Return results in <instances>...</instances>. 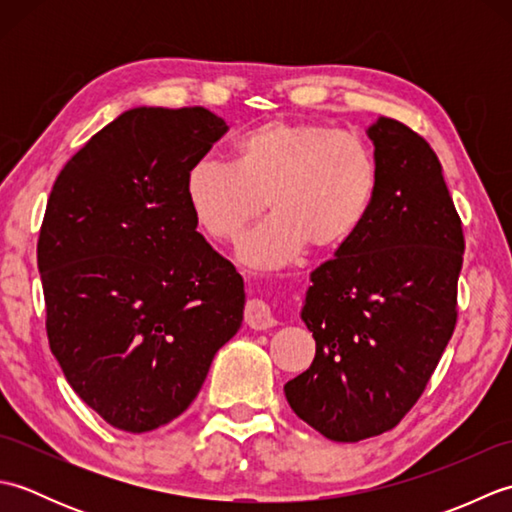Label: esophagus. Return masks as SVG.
Wrapping results in <instances>:
<instances>
[{
    "mask_svg": "<svg viewBox=\"0 0 512 512\" xmlns=\"http://www.w3.org/2000/svg\"><path fill=\"white\" fill-rule=\"evenodd\" d=\"M246 323L253 330H268L275 325L273 310H270L264 299H248L246 301Z\"/></svg>",
    "mask_w": 512,
    "mask_h": 512,
    "instance_id": "esophagus-1",
    "label": "esophagus"
}]
</instances>
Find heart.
Wrapping results in <instances>:
<instances>
[{"label": "heart", "instance_id": "b5f03b06", "mask_svg": "<svg viewBox=\"0 0 512 512\" xmlns=\"http://www.w3.org/2000/svg\"><path fill=\"white\" fill-rule=\"evenodd\" d=\"M380 169L372 147L319 123L270 121L237 138L233 162L200 158L184 176L193 222L215 242H231L264 211L273 215L237 248L250 268H281L306 246L341 248L376 202Z\"/></svg>", "mask_w": 512, "mask_h": 512}]
</instances>
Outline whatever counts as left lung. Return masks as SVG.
I'll return each mask as SVG.
<instances>
[{
    "instance_id": "left-lung-1",
    "label": "left lung",
    "mask_w": 512,
    "mask_h": 512,
    "mask_svg": "<svg viewBox=\"0 0 512 512\" xmlns=\"http://www.w3.org/2000/svg\"><path fill=\"white\" fill-rule=\"evenodd\" d=\"M367 136L380 169L376 202L350 242L310 273L301 321L317 354L284 385L292 411L334 442L396 427L458 319L464 235L436 151L385 116Z\"/></svg>"
}]
</instances>
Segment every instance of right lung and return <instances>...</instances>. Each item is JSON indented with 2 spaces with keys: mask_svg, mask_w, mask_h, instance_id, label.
Listing matches in <instances>:
<instances>
[{
  "mask_svg": "<svg viewBox=\"0 0 512 512\" xmlns=\"http://www.w3.org/2000/svg\"><path fill=\"white\" fill-rule=\"evenodd\" d=\"M228 125L204 107H134L94 134L54 182L37 266L50 350L112 427L178 418L242 328L235 266L206 244L184 176Z\"/></svg>",
  "mask_w": 512,
  "mask_h": 512,
  "instance_id": "right-lung-1",
  "label": "right lung"
}]
</instances>
